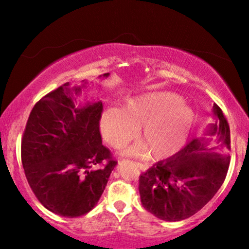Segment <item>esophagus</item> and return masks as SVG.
Segmentation results:
<instances>
[{
	"instance_id": "obj_1",
	"label": "esophagus",
	"mask_w": 249,
	"mask_h": 249,
	"mask_svg": "<svg viewBox=\"0 0 249 249\" xmlns=\"http://www.w3.org/2000/svg\"><path fill=\"white\" fill-rule=\"evenodd\" d=\"M136 165L138 166L139 170H142V171H146V170L148 169V166L146 164H142V163H139V162H136Z\"/></svg>"
}]
</instances>
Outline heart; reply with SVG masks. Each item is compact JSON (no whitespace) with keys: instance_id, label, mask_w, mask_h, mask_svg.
Returning <instances> with one entry per match:
<instances>
[{"instance_id":"obj_1","label":"heart","mask_w":249,"mask_h":249,"mask_svg":"<svg viewBox=\"0 0 249 249\" xmlns=\"http://www.w3.org/2000/svg\"><path fill=\"white\" fill-rule=\"evenodd\" d=\"M195 122L193 108L182 98L169 91H154L129 100L122 110L108 107L101 118L105 141L120 148L135 136L142 144L129 148L128 154H144L148 160L169 158L185 145Z\"/></svg>"}]
</instances>
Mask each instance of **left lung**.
I'll return each instance as SVG.
<instances>
[{
    "instance_id": "8db88e82",
    "label": "left lung",
    "mask_w": 249,
    "mask_h": 249,
    "mask_svg": "<svg viewBox=\"0 0 249 249\" xmlns=\"http://www.w3.org/2000/svg\"><path fill=\"white\" fill-rule=\"evenodd\" d=\"M217 118L211 125L213 138L193 139L173 158L155 163L139 177L142 204L164 221H180L203 209L227 177L230 164V128L221 108L214 104Z\"/></svg>"
}]
</instances>
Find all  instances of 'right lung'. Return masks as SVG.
<instances>
[{
    "instance_id": "1",
    "label": "right lung",
    "mask_w": 249,
    "mask_h": 249,
    "mask_svg": "<svg viewBox=\"0 0 249 249\" xmlns=\"http://www.w3.org/2000/svg\"><path fill=\"white\" fill-rule=\"evenodd\" d=\"M107 77L108 73H104ZM80 87L66 83L34 105L21 138V161L33 193L57 215L87 214L118 162L102 144L101 102L74 107Z\"/></svg>"
}]
</instances>
